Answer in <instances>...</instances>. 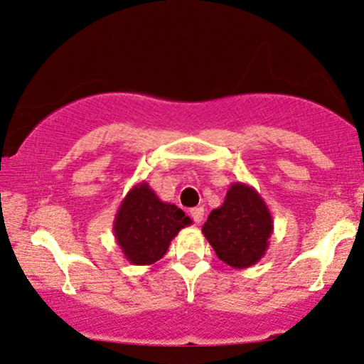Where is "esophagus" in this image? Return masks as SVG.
Instances as JSON below:
<instances>
[{"label": "esophagus", "instance_id": "1", "mask_svg": "<svg viewBox=\"0 0 364 364\" xmlns=\"http://www.w3.org/2000/svg\"><path fill=\"white\" fill-rule=\"evenodd\" d=\"M191 215L193 223L200 224L202 219H204V209H202V207H193V209H191Z\"/></svg>", "mask_w": 364, "mask_h": 364}]
</instances>
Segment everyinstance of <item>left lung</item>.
Masks as SVG:
<instances>
[{"instance_id":"left-lung-1","label":"left lung","mask_w":364,"mask_h":364,"mask_svg":"<svg viewBox=\"0 0 364 364\" xmlns=\"http://www.w3.org/2000/svg\"><path fill=\"white\" fill-rule=\"evenodd\" d=\"M272 230L274 223L266 202L244 182L229 187L224 204L212 210L202 225L217 257L234 269H247L261 261Z\"/></svg>"}]
</instances>
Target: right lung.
<instances>
[{
    "label": "right lung",
    "mask_w": 364,
    "mask_h": 364,
    "mask_svg": "<svg viewBox=\"0 0 364 364\" xmlns=\"http://www.w3.org/2000/svg\"><path fill=\"white\" fill-rule=\"evenodd\" d=\"M191 224L186 212L160 200L144 181L135 183L122 200L113 220V235L127 261L150 266L165 256L178 230Z\"/></svg>",
    "instance_id": "1"
}]
</instances>
